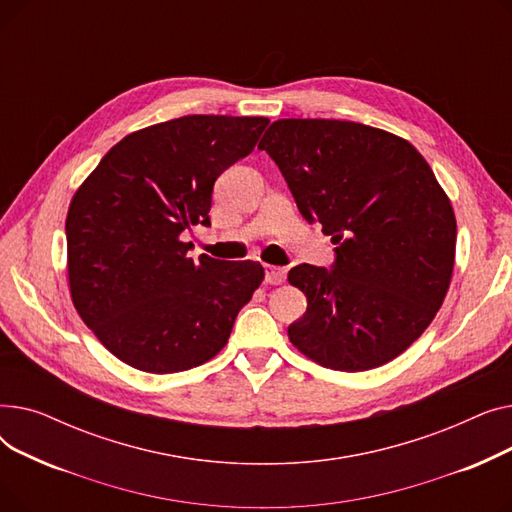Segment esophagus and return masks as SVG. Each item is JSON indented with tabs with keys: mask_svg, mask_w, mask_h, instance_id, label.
Segmentation results:
<instances>
[{
	"mask_svg": "<svg viewBox=\"0 0 512 512\" xmlns=\"http://www.w3.org/2000/svg\"><path fill=\"white\" fill-rule=\"evenodd\" d=\"M286 280V267H278V265H265V282L278 286Z\"/></svg>",
	"mask_w": 512,
	"mask_h": 512,
	"instance_id": "34e87169",
	"label": "esophagus"
}]
</instances>
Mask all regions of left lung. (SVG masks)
<instances>
[{
	"label": "left lung",
	"mask_w": 512,
	"mask_h": 512,
	"mask_svg": "<svg viewBox=\"0 0 512 512\" xmlns=\"http://www.w3.org/2000/svg\"><path fill=\"white\" fill-rule=\"evenodd\" d=\"M307 222L336 247L334 270L301 263L305 292L290 342L338 371L380 367L432 324L452 280L456 220L423 155L382 128L286 118L263 134Z\"/></svg>",
	"instance_id": "8db88e82"
}]
</instances>
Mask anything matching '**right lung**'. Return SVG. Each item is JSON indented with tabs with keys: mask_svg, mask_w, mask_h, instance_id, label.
<instances>
[{
	"mask_svg": "<svg viewBox=\"0 0 512 512\" xmlns=\"http://www.w3.org/2000/svg\"><path fill=\"white\" fill-rule=\"evenodd\" d=\"M270 124L182 116L130 132L74 193L66 218L68 286L80 319L126 365L176 373L226 346L263 282L259 261L188 257V226H209L218 176Z\"/></svg>",
	"mask_w": 512,
	"mask_h": 512,
	"instance_id": "1",
	"label": "right lung"
}]
</instances>
